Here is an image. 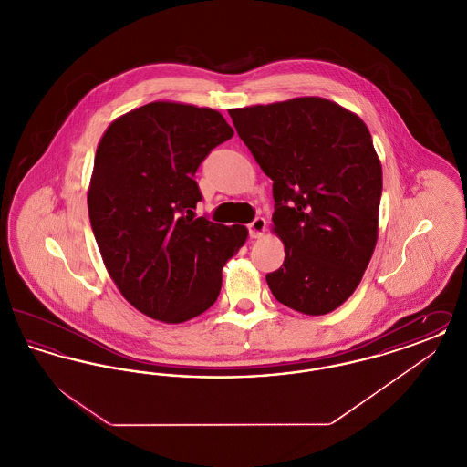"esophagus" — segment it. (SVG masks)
I'll return each mask as SVG.
<instances>
[{
    "instance_id": "obj_1",
    "label": "esophagus",
    "mask_w": 467,
    "mask_h": 467,
    "mask_svg": "<svg viewBox=\"0 0 467 467\" xmlns=\"http://www.w3.org/2000/svg\"><path fill=\"white\" fill-rule=\"evenodd\" d=\"M265 231H266V221L263 217H255L252 223H248L250 238H261Z\"/></svg>"
}]
</instances>
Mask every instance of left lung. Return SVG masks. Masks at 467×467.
I'll list each match as a JSON object with an SVG mask.
<instances>
[{
    "mask_svg": "<svg viewBox=\"0 0 467 467\" xmlns=\"http://www.w3.org/2000/svg\"><path fill=\"white\" fill-rule=\"evenodd\" d=\"M273 180V231L285 246L267 273L276 301L326 315L357 289L378 238L381 164L366 124L324 98L229 110Z\"/></svg>",
    "mask_w": 467,
    "mask_h": 467,
    "instance_id": "obj_1",
    "label": "left lung"
}]
</instances>
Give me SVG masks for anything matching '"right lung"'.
<instances>
[{"label": "right lung", "instance_id": "add662e5", "mask_svg": "<svg viewBox=\"0 0 467 467\" xmlns=\"http://www.w3.org/2000/svg\"><path fill=\"white\" fill-rule=\"evenodd\" d=\"M234 134L219 111L156 101L113 120L90 177L89 219L103 263L136 310L168 324L208 310L244 225L196 217L194 175Z\"/></svg>", "mask_w": 467, "mask_h": 467}]
</instances>
